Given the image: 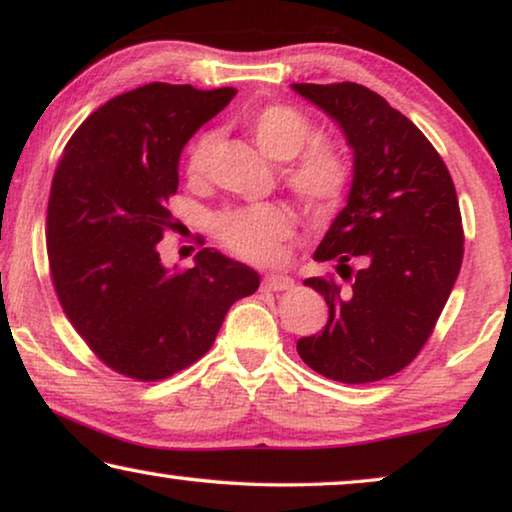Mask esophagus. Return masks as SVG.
Instances as JSON below:
<instances>
[{
  "label": "esophagus",
  "mask_w": 512,
  "mask_h": 512,
  "mask_svg": "<svg viewBox=\"0 0 512 512\" xmlns=\"http://www.w3.org/2000/svg\"><path fill=\"white\" fill-rule=\"evenodd\" d=\"M295 286V281L286 277V274H265L263 288L267 290H290Z\"/></svg>",
  "instance_id": "esophagus-1"
}]
</instances>
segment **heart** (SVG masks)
Listing matches in <instances>:
<instances>
[{
    "label": "heart",
    "mask_w": 512,
    "mask_h": 512,
    "mask_svg": "<svg viewBox=\"0 0 512 512\" xmlns=\"http://www.w3.org/2000/svg\"><path fill=\"white\" fill-rule=\"evenodd\" d=\"M245 123L267 157L277 162L290 160L283 169V180L306 210L325 212L341 201L350 180L348 160L329 141H313L309 147L305 146L313 137L309 116L290 105H265L247 112ZM212 144H215L212 135H199L187 144L185 174L192 183H201L206 178ZM290 231H293V219L288 210L274 203L229 210L215 222L219 242L231 254L251 263L277 261Z\"/></svg>",
    "instance_id": "heart-1"
}]
</instances>
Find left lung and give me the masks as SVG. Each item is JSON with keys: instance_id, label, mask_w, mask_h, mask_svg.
<instances>
[{"instance_id": "left-lung-1", "label": "left lung", "mask_w": 512, "mask_h": 512, "mask_svg": "<svg viewBox=\"0 0 512 512\" xmlns=\"http://www.w3.org/2000/svg\"><path fill=\"white\" fill-rule=\"evenodd\" d=\"M293 91L322 109L352 148L348 203L313 254L334 261L350 286L304 281L325 297L329 320L297 341V355L329 380H382L419 355L458 279V194L426 135L375 91L355 82Z\"/></svg>"}]
</instances>
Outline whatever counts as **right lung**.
<instances>
[{
    "label": "right lung",
    "instance_id": "add662e5",
    "mask_svg": "<svg viewBox=\"0 0 512 512\" xmlns=\"http://www.w3.org/2000/svg\"><path fill=\"white\" fill-rule=\"evenodd\" d=\"M153 82L112 98L64 148L47 203L52 283L86 345L116 373L153 382L206 355L226 313L258 290V272L201 249L167 267L157 242L187 141L235 96Z\"/></svg>",
    "mask_w": 512,
    "mask_h": 512
}]
</instances>
